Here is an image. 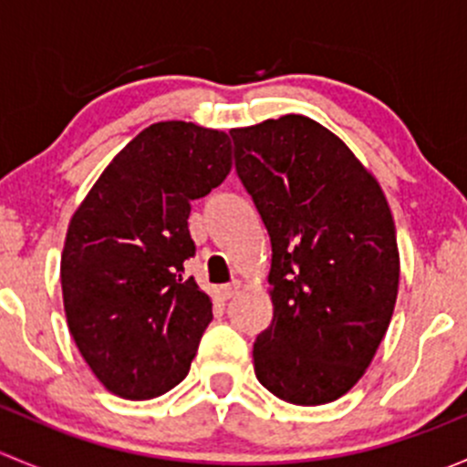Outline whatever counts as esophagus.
Masks as SVG:
<instances>
[{"mask_svg": "<svg viewBox=\"0 0 467 467\" xmlns=\"http://www.w3.org/2000/svg\"><path fill=\"white\" fill-rule=\"evenodd\" d=\"M239 286H242V285H239V282H230V285L219 286V296H221V298H223V300L233 298V296L239 291Z\"/></svg>", "mask_w": 467, "mask_h": 467, "instance_id": "1", "label": "esophagus"}]
</instances>
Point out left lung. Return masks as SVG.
Masks as SVG:
<instances>
[{"mask_svg":"<svg viewBox=\"0 0 467 467\" xmlns=\"http://www.w3.org/2000/svg\"><path fill=\"white\" fill-rule=\"evenodd\" d=\"M230 133L273 251V318L255 341V375L285 402H334L364 378L398 300L389 201L348 144L309 117Z\"/></svg>","mask_w":467,"mask_h":467,"instance_id":"left-lung-1","label":"left lung"}]
</instances>
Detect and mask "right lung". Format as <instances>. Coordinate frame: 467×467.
I'll return each instance as SVG.
<instances>
[{
    "label": "right lung",
    "instance_id": "right-lung-1",
    "mask_svg": "<svg viewBox=\"0 0 467 467\" xmlns=\"http://www.w3.org/2000/svg\"><path fill=\"white\" fill-rule=\"evenodd\" d=\"M233 169L228 133L158 121L110 160L65 234L67 327L110 393L150 400L190 373L212 298L185 277L190 203Z\"/></svg>",
    "mask_w": 467,
    "mask_h": 467
}]
</instances>
